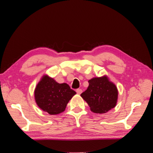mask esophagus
<instances>
[{
    "label": "esophagus",
    "mask_w": 153,
    "mask_h": 153,
    "mask_svg": "<svg viewBox=\"0 0 153 153\" xmlns=\"http://www.w3.org/2000/svg\"><path fill=\"white\" fill-rule=\"evenodd\" d=\"M76 93L77 94H79V95H80V94L81 93H82V90H81V89H76Z\"/></svg>",
    "instance_id": "obj_1"
}]
</instances>
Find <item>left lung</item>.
I'll return each instance as SVG.
<instances>
[{"label":"left lung","mask_w":153,"mask_h":153,"mask_svg":"<svg viewBox=\"0 0 153 153\" xmlns=\"http://www.w3.org/2000/svg\"><path fill=\"white\" fill-rule=\"evenodd\" d=\"M88 83L87 90L81 96L88 104L91 111L104 114L116 106L118 90L107 76L96 77L89 80Z\"/></svg>","instance_id":"left-lung-1"}]
</instances>
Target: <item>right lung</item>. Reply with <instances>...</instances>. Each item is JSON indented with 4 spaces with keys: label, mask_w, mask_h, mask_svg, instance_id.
I'll use <instances>...</instances> for the list:
<instances>
[{
    "label": "right lung",
    "mask_w": 153,
    "mask_h": 153,
    "mask_svg": "<svg viewBox=\"0 0 153 153\" xmlns=\"http://www.w3.org/2000/svg\"><path fill=\"white\" fill-rule=\"evenodd\" d=\"M76 92L67 83H58L47 75L44 76L35 90V102L41 109L50 115L64 111Z\"/></svg>",
    "instance_id": "obj_1"
}]
</instances>
